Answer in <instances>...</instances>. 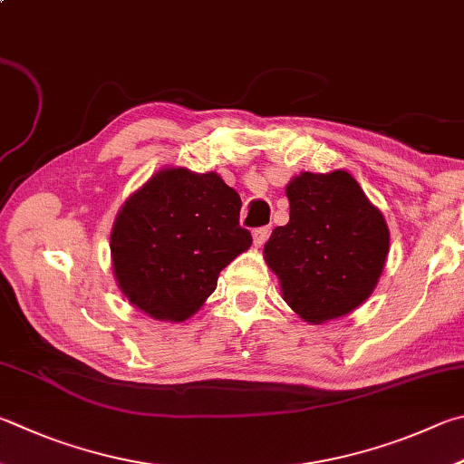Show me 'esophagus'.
Segmentation results:
<instances>
[{"label": "esophagus", "instance_id": "34e87169", "mask_svg": "<svg viewBox=\"0 0 464 464\" xmlns=\"http://www.w3.org/2000/svg\"><path fill=\"white\" fill-rule=\"evenodd\" d=\"M267 237H269V227H257V229L254 231V243H256V247L264 246V243L267 241Z\"/></svg>", "mask_w": 464, "mask_h": 464}]
</instances>
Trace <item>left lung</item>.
Masks as SVG:
<instances>
[{"label": "left lung", "instance_id": "1", "mask_svg": "<svg viewBox=\"0 0 464 464\" xmlns=\"http://www.w3.org/2000/svg\"><path fill=\"white\" fill-rule=\"evenodd\" d=\"M290 221L264 247L282 296L302 320L323 324L372 296L390 251L382 210L349 172H302L288 182Z\"/></svg>", "mask_w": 464, "mask_h": 464}]
</instances>
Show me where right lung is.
Segmentation results:
<instances>
[{"instance_id": "1", "label": "right lung", "mask_w": 464, "mask_h": 464, "mask_svg": "<svg viewBox=\"0 0 464 464\" xmlns=\"http://www.w3.org/2000/svg\"><path fill=\"white\" fill-rule=\"evenodd\" d=\"M239 210L237 190L217 172H156L125 200L111 229L123 296L151 318H190L215 292L221 269L251 247Z\"/></svg>"}]
</instances>
